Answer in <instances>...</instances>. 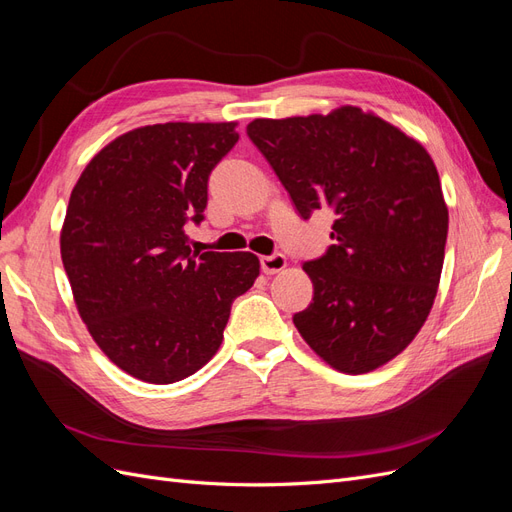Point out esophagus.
I'll use <instances>...</instances> for the list:
<instances>
[{"label": "esophagus", "instance_id": "obj_1", "mask_svg": "<svg viewBox=\"0 0 512 512\" xmlns=\"http://www.w3.org/2000/svg\"><path fill=\"white\" fill-rule=\"evenodd\" d=\"M260 269L267 275L280 273L286 269V256L284 254H271V256H262L260 258Z\"/></svg>", "mask_w": 512, "mask_h": 512}]
</instances>
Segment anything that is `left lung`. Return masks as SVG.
Instances as JSON below:
<instances>
[{
    "instance_id": "8db88e82",
    "label": "left lung",
    "mask_w": 512,
    "mask_h": 512,
    "mask_svg": "<svg viewBox=\"0 0 512 512\" xmlns=\"http://www.w3.org/2000/svg\"><path fill=\"white\" fill-rule=\"evenodd\" d=\"M247 136L299 215H335L327 254L305 262L314 299L292 322L320 359L367 374L425 324L444 265L448 209L425 147L359 106L254 119Z\"/></svg>"
}]
</instances>
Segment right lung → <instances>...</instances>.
Here are the masks:
<instances>
[{
    "instance_id": "obj_1",
    "label": "right lung",
    "mask_w": 512,
    "mask_h": 512,
    "mask_svg": "<svg viewBox=\"0 0 512 512\" xmlns=\"http://www.w3.org/2000/svg\"><path fill=\"white\" fill-rule=\"evenodd\" d=\"M235 121H170L117 136L85 166L61 226L74 303L100 350L149 384L192 376L218 352L230 305L260 273L250 252H192L207 181Z\"/></svg>"
}]
</instances>
